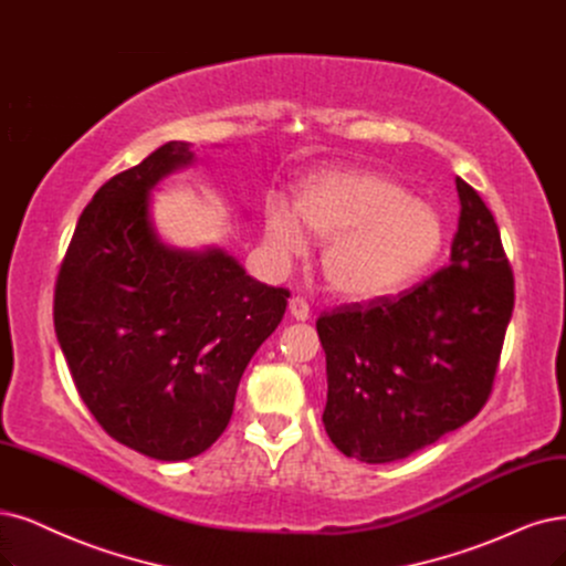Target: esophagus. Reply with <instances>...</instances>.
Returning <instances> with one entry per match:
<instances>
[{"mask_svg": "<svg viewBox=\"0 0 566 566\" xmlns=\"http://www.w3.org/2000/svg\"><path fill=\"white\" fill-rule=\"evenodd\" d=\"M289 312H291V317L298 319V322L310 319V305L303 296H294L289 301Z\"/></svg>", "mask_w": 566, "mask_h": 566, "instance_id": "34e87169", "label": "esophagus"}]
</instances>
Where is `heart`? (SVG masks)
<instances>
[{
    "instance_id": "heart-1",
    "label": "heart",
    "mask_w": 566,
    "mask_h": 566,
    "mask_svg": "<svg viewBox=\"0 0 566 566\" xmlns=\"http://www.w3.org/2000/svg\"><path fill=\"white\" fill-rule=\"evenodd\" d=\"M296 214L277 200L265 207V235L282 256L301 254L305 233L328 242L326 284L354 301L389 296L420 280L446 247V221L403 184L366 170H331L305 179ZM302 222L298 224L297 221Z\"/></svg>"
}]
</instances>
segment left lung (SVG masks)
<instances>
[{
	"instance_id": "1",
	"label": "left lung",
	"mask_w": 566,
	"mask_h": 566,
	"mask_svg": "<svg viewBox=\"0 0 566 566\" xmlns=\"http://www.w3.org/2000/svg\"><path fill=\"white\" fill-rule=\"evenodd\" d=\"M462 202L450 263L396 296L322 312L331 443L387 464L454 431L488 403L515 305L499 226L473 186Z\"/></svg>"
}]
</instances>
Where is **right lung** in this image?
Segmentation results:
<instances>
[{
	"label": "right lung",
	"mask_w": 566,
	"mask_h": 566,
	"mask_svg": "<svg viewBox=\"0 0 566 566\" xmlns=\"http://www.w3.org/2000/svg\"><path fill=\"white\" fill-rule=\"evenodd\" d=\"M163 144L104 181L60 263L53 324L76 391L114 441L163 462L226 431L242 373L286 312L289 289L251 280L219 249L158 242L149 191L191 163Z\"/></svg>",
	"instance_id": "1"
}]
</instances>
